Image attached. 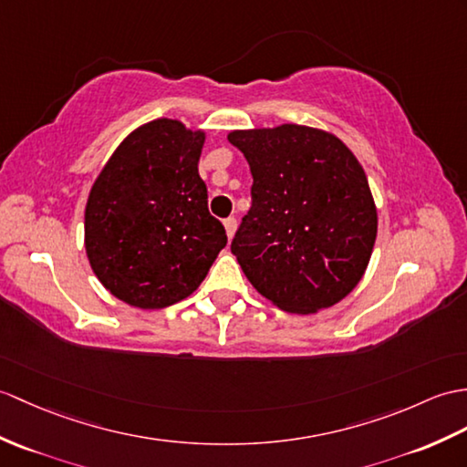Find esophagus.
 <instances>
[{"label":"esophagus","instance_id":"obj_1","mask_svg":"<svg viewBox=\"0 0 467 467\" xmlns=\"http://www.w3.org/2000/svg\"><path fill=\"white\" fill-rule=\"evenodd\" d=\"M224 231H226V236H229V241L234 236V231H236V219L234 216H229V219L224 221Z\"/></svg>","mask_w":467,"mask_h":467}]
</instances>
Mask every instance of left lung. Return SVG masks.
<instances>
[{
	"instance_id": "1",
	"label": "left lung",
	"mask_w": 467,
	"mask_h": 467,
	"mask_svg": "<svg viewBox=\"0 0 467 467\" xmlns=\"http://www.w3.org/2000/svg\"><path fill=\"white\" fill-rule=\"evenodd\" d=\"M226 139L253 172V207L231 251L260 295L280 310L314 314L360 283L378 234L366 172L330 131L283 123Z\"/></svg>"
}]
</instances>
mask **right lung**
Wrapping results in <instances>:
<instances>
[{
	"label": "right lung",
	"mask_w": 467,
	"mask_h": 467,
	"mask_svg": "<svg viewBox=\"0 0 467 467\" xmlns=\"http://www.w3.org/2000/svg\"><path fill=\"white\" fill-rule=\"evenodd\" d=\"M204 139L179 119H153L119 143L93 182L85 253L129 306L159 310L191 296L226 246L199 175Z\"/></svg>",
	"instance_id": "right-lung-1"
}]
</instances>
